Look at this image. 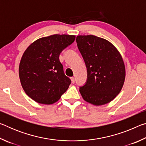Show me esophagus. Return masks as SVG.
<instances>
[{"label": "esophagus", "instance_id": "34e87169", "mask_svg": "<svg viewBox=\"0 0 146 146\" xmlns=\"http://www.w3.org/2000/svg\"><path fill=\"white\" fill-rule=\"evenodd\" d=\"M71 82H72L73 84L75 82V78L74 77H71Z\"/></svg>", "mask_w": 146, "mask_h": 146}]
</instances>
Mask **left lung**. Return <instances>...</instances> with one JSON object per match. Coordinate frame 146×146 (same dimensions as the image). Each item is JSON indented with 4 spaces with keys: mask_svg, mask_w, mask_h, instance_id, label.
<instances>
[{
    "mask_svg": "<svg viewBox=\"0 0 146 146\" xmlns=\"http://www.w3.org/2000/svg\"><path fill=\"white\" fill-rule=\"evenodd\" d=\"M76 40L88 71L87 82L79 90L83 99L94 106L110 102L125 81L122 55L110 41L97 36L78 35Z\"/></svg>",
    "mask_w": 146,
    "mask_h": 146,
    "instance_id": "1",
    "label": "left lung"
}]
</instances>
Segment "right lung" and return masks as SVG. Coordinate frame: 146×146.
I'll return each instance as SVG.
<instances>
[{"mask_svg":"<svg viewBox=\"0 0 146 146\" xmlns=\"http://www.w3.org/2000/svg\"><path fill=\"white\" fill-rule=\"evenodd\" d=\"M75 35H53L31 43L24 51L19 74L24 91L36 102L50 105L60 99L71 84L59 60L61 51Z\"/></svg>","mask_w":146,"mask_h":146,"instance_id":"add662e5","label":"right lung"}]
</instances>
